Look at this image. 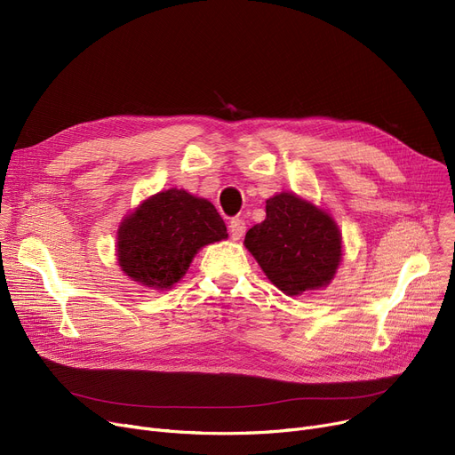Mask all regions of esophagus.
<instances>
[{
	"label": "esophagus",
	"mask_w": 455,
	"mask_h": 455,
	"mask_svg": "<svg viewBox=\"0 0 455 455\" xmlns=\"http://www.w3.org/2000/svg\"><path fill=\"white\" fill-rule=\"evenodd\" d=\"M245 221L240 220V218H234L230 223H228V230H230V237L232 240H242L243 234H245Z\"/></svg>",
	"instance_id": "esophagus-1"
}]
</instances>
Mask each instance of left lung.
Masks as SVG:
<instances>
[{"mask_svg": "<svg viewBox=\"0 0 455 455\" xmlns=\"http://www.w3.org/2000/svg\"><path fill=\"white\" fill-rule=\"evenodd\" d=\"M266 221L245 235V247L285 295L319 290L336 275L341 234L330 215L293 194L267 201Z\"/></svg>", "mask_w": 455, "mask_h": 455, "instance_id": "8db88e82", "label": "left lung"}]
</instances>
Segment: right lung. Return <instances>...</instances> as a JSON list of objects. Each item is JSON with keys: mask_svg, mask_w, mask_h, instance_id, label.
<instances>
[{"mask_svg": "<svg viewBox=\"0 0 455 455\" xmlns=\"http://www.w3.org/2000/svg\"><path fill=\"white\" fill-rule=\"evenodd\" d=\"M227 235L212 203L173 188L143 201L122 223L117 259L132 280L164 290L184 276L201 247Z\"/></svg>", "mask_w": 455, "mask_h": 455, "instance_id": "add662e5", "label": "right lung"}]
</instances>
